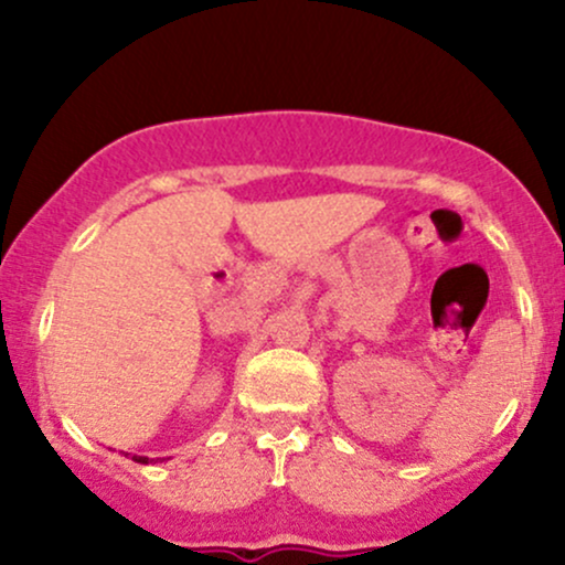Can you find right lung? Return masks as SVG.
I'll list each match as a JSON object with an SVG mask.
<instances>
[{
  "instance_id": "add662e5",
  "label": "right lung",
  "mask_w": 565,
  "mask_h": 565,
  "mask_svg": "<svg viewBox=\"0 0 565 565\" xmlns=\"http://www.w3.org/2000/svg\"><path fill=\"white\" fill-rule=\"evenodd\" d=\"M135 462H148V457H132Z\"/></svg>"
}]
</instances>
